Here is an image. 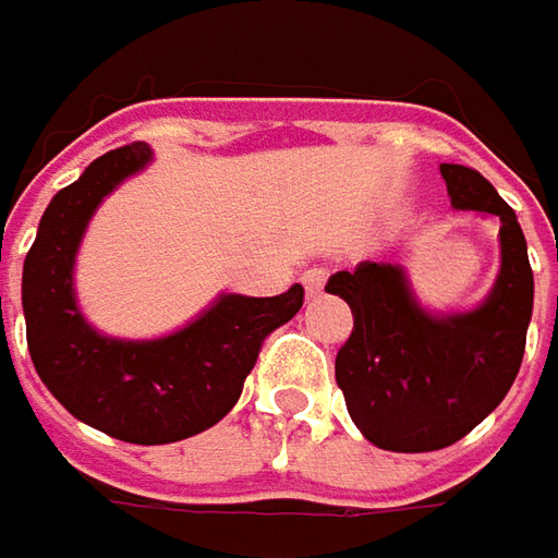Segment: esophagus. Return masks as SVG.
Returning a JSON list of instances; mask_svg holds the SVG:
<instances>
[{
  "label": "esophagus",
  "mask_w": 558,
  "mask_h": 558,
  "mask_svg": "<svg viewBox=\"0 0 558 558\" xmlns=\"http://www.w3.org/2000/svg\"><path fill=\"white\" fill-rule=\"evenodd\" d=\"M327 278H330V268H324V265H315V268L302 271V287H305V293H308V296H317V293L324 290Z\"/></svg>",
  "instance_id": "esophagus-1"
}]
</instances>
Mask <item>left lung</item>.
Masks as SVG:
<instances>
[{"mask_svg": "<svg viewBox=\"0 0 558 558\" xmlns=\"http://www.w3.org/2000/svg\"><path fill=\"white\" fill-rule=\"evenodd\" d=\"M441 175L457 209L500 219L504 262L485 305L426 315L401 268L386 262H361L327 280V293L355 315L337 355V383L349 416L383 451H438L470 435L504 401L525 355L534 275L515 213L470 166L441 163Z\"/></svg>", "mask_w": 558, "mask_h": 558, "instance_id": "8db88e82", "label": "left lung"}]
</instances>
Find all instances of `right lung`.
<instances>
[{"label":"right lung","mask_w":558,"mask_h":558,"mask_svg":"<svg viewBox=\"0 0 558 558\" xmlns=\"http://www.w3.org/2000/svg\"><path fill=\"white\" fill-rule=\"evenodd\" d=\"M147 160L142 142L107 150L51 197L24 262V317L36 374L76 420L132 445H169L238 404L262 342L296 315L305 290L221 296L191 327L150 342L95 333L73 299V256L95 206Z\"/></svg>","instance_id":"right-lung-1"}]
</instances>
